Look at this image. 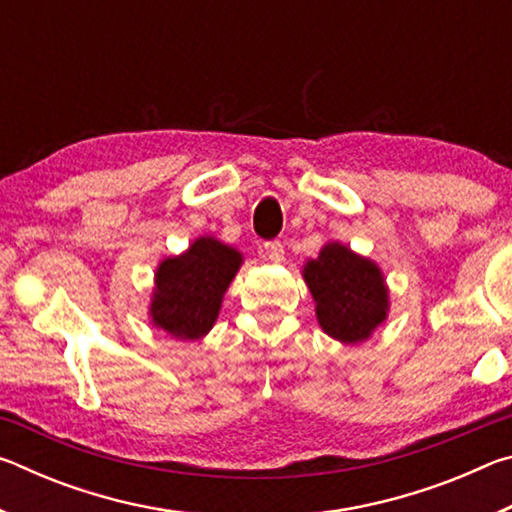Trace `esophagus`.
<instances>
[{"label":"esophagus","mask_w":512,"mask_h":512,"mask_svg":"<svg viewBox=\"0 0 512 512\" xmlns=\"http://www.w3.org/2000/svg\"><path fill=\"white\" fill-rule=\"evenodd\" d=\"M264 255L271 259V262L280 264L284 259V244L282 241H266L264 244Z\"/></svg>","instance_id":"34e87169"}]
</instances>
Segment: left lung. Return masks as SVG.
Instances as JSON below:
<instances>
[{
	"label": "left lung",
	"mask_w": 512,
	"mask_h": 512,
	"mask_svg": "<svg viewBox=\"0 0 512 512\" xmlns=\"http://www.w3.org/2000/svg\"><path fill=\"white\" fill-rule=\"evenodd\" d=\"M320 327L341 343L366 341L384 323L388 291L379 266L341 244H327L305 266Z\"/></svg>",
	"instance_id": "left-lung-1"
}]
</instances>
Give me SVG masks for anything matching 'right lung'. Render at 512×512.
<instances>
[{
    "label": "right lung",
    "mask_w": 512,
    "mask_h": 512,
    "mask_svg": "<svg viewBox=\"0 0 512 512\" xmlns=\"http://www.w3.org/2000/svg\"><path fill=\"white\" fill-rule=\"evenodd\" d=\"M241 262V253L212 237L196 239L183 255L164 259L155 273L151 302L155 327L183 341L205 336Z\"/></svg>",
    "instance_id": "1"
}]
</instances>
